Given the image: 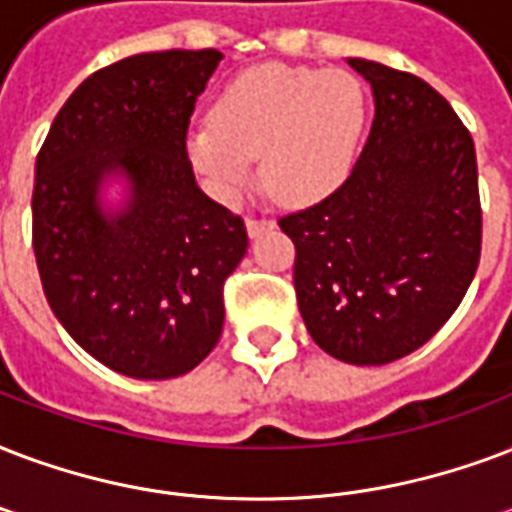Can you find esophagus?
<instances>
[{"label":"esophagus","mask_w":512,"mask_h":512,"mask_svg":"<svg viewBox=\"0 0 512 512\" xmlns=\"http://www.w3.org/2000/svg\"><path fill=\"white\" fill-rule=\"evenodd\" d=\"M273 228H276V222L273 220H255V217H249L247 220L249 239H257V236H263V233H268V230Z\"/></svg>","instance_id":"1"}]
</instances>
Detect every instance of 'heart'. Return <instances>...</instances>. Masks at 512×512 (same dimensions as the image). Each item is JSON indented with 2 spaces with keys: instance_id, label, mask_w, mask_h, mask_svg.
Instances as JSON below:
<instances>
[{
  "instance_id": "obj_1",
  "label": "heart",
  "mask_w": 512,
  "mask_h": 512,
  "mask_svg": "<svg viewBox=\"0 0 512 512\" xmlns=\"http://www.w3.org/2000/svg\"><path fill=\"white\" fill-rule=\"evenodd\" d=\"M368 123V93L341 69L260 64L214 99L212 123L187 131V155L233 201L260 155L265 187L284 204H317L351 177Z\"/></svg>"
}]
</instances>
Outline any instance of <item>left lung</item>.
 Masks as SVG:
<instances>
[{
    "mask_svg": "<svg viewBox=\"0 0 512 512\" xmlns=\"http://www.w3.org/2000/svg\"><path fill=\"white\" fill-rule=\"evenodd\" d=\"M373 91V126L341 190L279 220L295 244L306 330L330 357L386 365L438 333L481 257L470 131L416 74L346 58Z\"/></svg>",
    "mask_w": 512,
    "mask_h": 512,
    "instance_id": "1",
    "label": "left lung"
}]
</instances>
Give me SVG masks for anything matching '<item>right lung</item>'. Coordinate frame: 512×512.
<instances>
[{"instance_id":"obj_1","label":"right lung","mask_w":512,"mask_h":512,"mask_svg":"<svg viewBox=\"0 0 512 512\" xmlns=\"http://www.w3.org/2000/svg\"><path fill=\"white\" fill-rule=\"evenodd\" d=\"M220 61L209 48L104 66L66 99L37 155L31 236L45 298L123 376L177 378L204 360L225 322L222 284L247 255L244 220L198 187L185 144Z\"/></svg>"}]
</instances>
